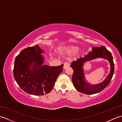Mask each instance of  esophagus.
Listing matches in <instances>:
<instances>
[{"label": "esophagus", "mask_w": 122, "mask_h": 122, "mask_svg": "<svg viewBox=\"0 0 122 122\" xmlns=\"http://www.w3.org/2000/svg\"><path fill=\"white\" fill-rule=\"evenodd\" d=\"M69 66H70V64L68 62H65L64 63V65H63V69H66L67 68H68Z\"/></svg>", "instance_id": "obj_1"}]
</instances>
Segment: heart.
I'll use <instances>...</instances> for the list:
<instances>
[{
    "instance_id": "obj_1",
    "label": "heart",
    "mask_w": 122,
    "mask_h": 122,
    "mask_svg": "<svg viewBox=\"0 0 122 122\" xmlns=\"http://www.w3.org/2000/svg\"><path fill=\"white\" fill-rule=\"evenodd\" d=\"M78 47L76 46H68V47L66 48V51L67 52L70 54L73 53L75 52H76V54L77 55V54H79L80 53V51L79 50H78Z\"/></svg>"
}]
</instances>
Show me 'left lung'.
<instances>
[{
	"instance_id": "1",
	"label": "left lung",
	"mask_w": 122,
	"mask_h": 122,
	"mask_svg": "<svg viewBox=\"0 0 122 122\" xmlns=\"http://www.w3.org/2000/svg\"><path fill=\"white\" fill-rule=\"evenodd\" d=\"M107 59L110 63L111 70L107 77L103 82L97 85H92L85 79L83 69L84 63L87 61L97 58ZM71 67L73 70L72 80L76 90L80 93L85 94H94L100 92L109 84L114 72V64L112 54L104 46L100 47L92 46L90 51L84 58H81L71 63Z\"/></svg>"
}]
</instances>
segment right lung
<instances>
[{
  "mask_svg": "<svg viewBox=\"0 0 122 122\" xmlns=\"http://www.w3.org/2000/svg\"><path fill=\"white\" fill-rule=\"evenodd\" d=\"M43 51L39 45L22 50L15 57L14 76L21 89L28 94L43 95L50 93L63 64L56 66L43 65Z\"/></svg>",
  "mask_w": 122,
  "mask_h": 122,
  "instance_id": "add662e5",
  "label": "right lung"
}]
</instances>
